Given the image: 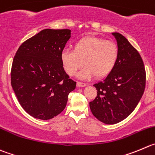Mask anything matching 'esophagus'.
I'll list each match as a JSON object with an SVG mask.
<instances>
[{"label":"esophagus","instance_id":"34e87169","mask_svg":"<svg viewBox=\"0 0 155 155\" xmlns=\"http://www.w3.org/2000/svg\"><path fill=\"white\" fill-rule=\"evenodd\" d=\"M77 86L78 87H85L87 86V84L83 83V82H77Z\"/></svg>","mask_w":155,"mask_h":155}]
</instances>
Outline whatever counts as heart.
<instances>
[{
	"label": "heart",
	"mask_w": 155,
	"mask_h": 155,
	"mask_svg": "<svg viewBox=\"0 0 155 155\" xmlns=\"http://www.w3.org/2000/svg\"><path fill=\"white\" fill-rule=\"evenodd\" d=\"M119 58V47L111 40L96 36H85L74 42L73 50L64 49L61 54L63 68L68 74L74 76L84 65L86 67L79 74L84 80L95 75L105 78L113 70Z\"/></svg>",
	"instance_id": "obj_1"
}]
</instances>
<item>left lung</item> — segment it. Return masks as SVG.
Instances as JSON below:
<instances>
[{
	"label": "left lung",
	"mask_w": 155,
	"mask_h": 155,
	"mask_svg": "<svg viewBox=\"0 0 155 155\" xmlns=\"http://www.w3.org/2000/svg\"><path fill=\"white\" fill-rule=\"evenodd\" d=\"M119 58L111 73L95 84L97 97L90 102L93 115L105 124H116L127 118L139 103L145 88L146 74L138 51L125 36L113 32Z\"/></svg>",
	"instance_id": "1"
}]
</instances>
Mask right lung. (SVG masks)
I'll list each match as a JSON object with an SVG mask.
<instances>
[{"label":"right lung","instance_id":"add662e5","mask_svg":"<svg viewBox=\"0 0 155 155\" xmlns=\"http://www.w3.org/2000/svg\"><path fill=\"white\" fill-rule=\"evenodd\" d=\"M70 37V29H43L22 43L14 56L13 90L23 110L36 119L48 120L58 116L76 87L61 61Z\"/></svg>","mask_w":155,"mask_h":155}]
</instances>
